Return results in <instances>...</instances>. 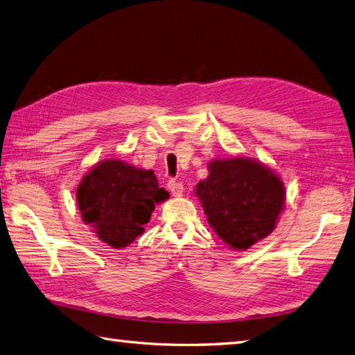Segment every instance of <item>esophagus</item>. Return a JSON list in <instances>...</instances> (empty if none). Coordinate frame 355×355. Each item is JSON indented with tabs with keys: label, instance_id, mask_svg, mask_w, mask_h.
<instances>
[{
	"label": "esophagus",
	"instance_id": "obj_1",
	"mask_svg": "<svg viewBox=\"0 0 355 355\" xmlns=\"http://www.w3.org/2000/svg\"><path fill=\"white\" fill-rule=\"evenodd\" d=\"M168 187H169V191H171L173 197H180V195L183 193V184L180 182H175V180H169Z\"/></svg>",
	"mask_w": 355,
	"mask_h": 355
}]
</instances>
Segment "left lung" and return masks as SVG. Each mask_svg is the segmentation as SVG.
<instances>
[{"instance_id":"8db88e82","label":"left lung","mask_w":355,"mask_h":355,"mask_svg":"<svg viewBox=\"0 0 355 355\" xmlns=\"http://www.w3.org/2000/svg\"><path fill=\"white\" fill-rule=\"evenodd\" d=\"M195 193L210 227L235 250L268 236L285 205L282 180L267 166L243 157L214 160Z\"/></svg>"}]
</instances>
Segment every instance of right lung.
Returning a JSON list of instances; mask_svg holds the SVG:
<instances>
[{"mask_svg":"<svg viewBox=\"0 0 355 355\" xmlns=\"http://www.w3.org/2000/svg\"><path fill=\"white\" fill-rule=\"evenodd\" d=\"M169 193L153 171L137 169L120 160H103L82 178L76 198L82 220L94 229L97 238L122 248L143 233L157 202Z\"/></svg>","mask_w":355,"mask_h":355,"instance_id":"obj_1","label":"right lung"}]
</instances>
